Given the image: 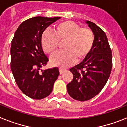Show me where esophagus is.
<instances>
[{"instance_id":"34e87169","label":"esophagus","mask_w":127,"mask_h":127,"mask_svg":"<svg viewBox=\"0 0 127 127\" xmlns=\"http://www.w3.org/2000/svg\"><path fill=\"white\" fill-rule=\"evenodd\" d=\"M65 69L60 68V69H59V72H60V74H62L63 72L65 71Z\"/></svg>"}]
</instances>
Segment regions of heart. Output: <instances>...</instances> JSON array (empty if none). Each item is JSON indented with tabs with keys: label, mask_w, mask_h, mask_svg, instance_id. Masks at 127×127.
<instances>
[{
	"label": "heart",
	"mask_w": 127,
	"mask_h": 127,
	"mask_svg": "<svg viewBox=\"0 0 127 127\" xmlns=\"http://www.w3.org/2000/svg\"><path fill=\"white\" fill-rule=\"evenodd\" d=\"M53 32H45L41 36V45L44 51L53 55L58 49L59 43H63L64 51L57 53L51 60L54 66L67 67L75 61L80 62L88 57L94 46V33L88 27L64 21L53 29Z\"/></svg>",
	"instance_id": "1"
}]
</instances>
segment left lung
I'll return each instance as SVG.
<instances>
[{
  "mask_svg": "<svg viewBox=\"0 0 127 127\" xmlns=\"http://www.w3.org/2000/svg\"><path fill=\"white\" fill-rule=\"evenodd\" d=\"M86 23L94 33V46L88 57L70 69L73 79L67 86L69 95L79 101L88 100L100 92L113 67L111 49L105 32L93 22Z\"/></svg>",
  "mask_w": 127,
  "mask_h": 127,
  "instance_id": "obj_1",
  "label": "left lung"
}]
</instances>
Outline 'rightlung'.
<instances>
[{
    "mask_svg": "<svg viewBox=\"0 0 127 127\" xmlns=\"http://www.w3.org/2000/svg\"><path fill=\"white\" fill-rule=\"evenodd\" d=\"M59 18L28 19L20 25L11 42V71L19 88L33 99L48 97L59 75L57 67L40 71L49 60L42 50L41 36L48 26Z\"/></svg>",
    "mask_w": 127,
    "mask_h": 127,
    "instance_id": "obj_1",
    "label": "right lung"
}]
</instances>
